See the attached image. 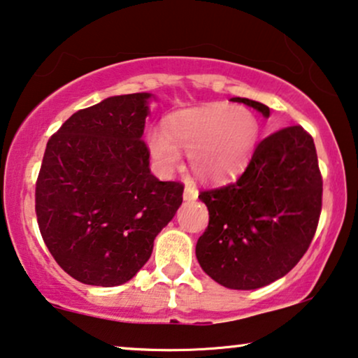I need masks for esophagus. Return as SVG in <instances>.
Segmentation results:
<instances>
[{
    "label": "esophagus",
    "instance_id": "1",
    "mask_svg": "<svg viewBox=\"0 0 358 358\" xmlns=\"http://www.w3.org/2000/svg\"><path fill=\"white\" fill-rule=\"evenodd\" d=\"M183 198H185V201H194V199L198 198L196 188L192 187V185H187L183 189Z\"/></svg>",
    "mask_w": 358,
    "mask_h": 358
}]
</instances>
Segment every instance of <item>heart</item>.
<instances>
[{
    "mask_svg": "<svg viewBox=\"0 0 358 358\" xmlns=\"http://www.w3.org/2000/svg\"><path fill=\"white\" fill-rule=\"evenodd\" d=\"M260 126L249 109L226 103L185 109L166 119L164 131L149 134L150 154L162 170H173L180 152L201 182H224L239 173L254 154Z\"/></svg>",
    "mask_w": 358,
    "mask_h": 358,
    "instance_id": "b5f03b06",
    "label": "heart"
}]
</instances>
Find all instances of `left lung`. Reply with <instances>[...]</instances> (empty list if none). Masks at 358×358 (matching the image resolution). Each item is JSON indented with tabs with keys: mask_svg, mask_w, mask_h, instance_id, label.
I'll use <instances>...</instances> for the list:
<instances>
[{
	"mask_svg": "<svg viewBox=\"0 0 358 358\" xmlns=\"http://www.w3.org/2000/svg\"><path fill=\"white\" fill-rule=\"evenodd\" d=\"M270 116L259 101L232 98ZM209 222L196 259L214 282L257 289L282 278L301 260L316 234L322 176L314 141L301 126L265 137L239 178L199 192Z\"/></svg>",
	"mask_w": 358,
	"mask_h": 358,
	"instance_id": "obj_1",
	"label": "left lung"
}]
</instances>
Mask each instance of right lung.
I'll return each mask as SVG.
<instances>
[{"label":"right lung","mask_w":358,"mask_h":358,"mask_svg":"<svg viewBox=\"0 0 358 358\" xmlns=\"http://www.w3.org/2000/svg\"><path fill=\"white\" fill-rule=\"evenodd\" d=\"M149 98L121 94L80 109L47 142L37 224L57 264L82 283L129 282L183 201V183L150 173Z\"/></svg>","instance_id":"add662e5"}]
</instances>
